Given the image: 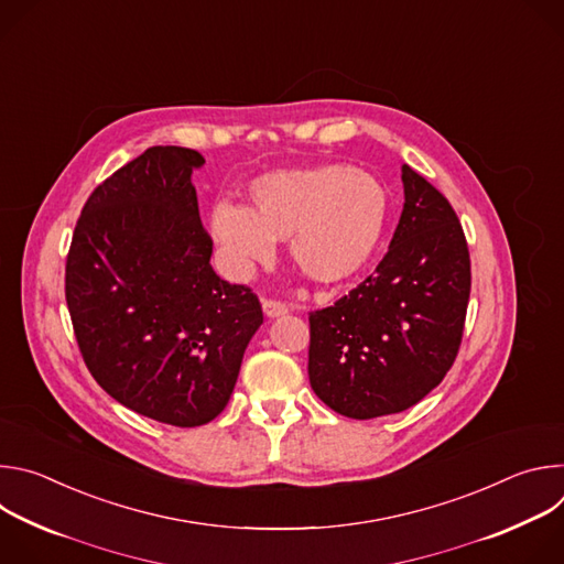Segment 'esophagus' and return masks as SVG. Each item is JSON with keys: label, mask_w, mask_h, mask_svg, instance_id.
Wrapping results in <instances>:
<instances>
[{"label": "esophagus", "mask_w": 564, "mask_h": 564, "mask_svg": "<svg viewBox=\"0 0 564 564\" xmlns=\"http://www.w3.org/2000/svg\"><path fill=\"white\" fill-rule=\"evenodd\" d=\"M263 312H265V316H270V318L283 316V314H288V305H285L283 301H276V299H265V301H263Z\"/></svg>", "instance_id": "obj_1"}]
</instances>
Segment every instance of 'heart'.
Returning <instances> with one entry per match:
<instances>
[{"label": "heart", "mask_w": 564, "mask_h": 564, "mask_svg": "<svg viewBox=\"0 0 564 564\" xmlns=\"http://www.w3.org/2000/svg\"><path fill=\"white\" fill-rule=\"evenodd\" d=\"M388 196L368 172L344 165L283 170L250 185V207L218 203L209 234L234 272L272 257L288 240L294 268L337 283L359 272L383 236Z\"/></svg>", "instance_id": "1"}]
</instances>
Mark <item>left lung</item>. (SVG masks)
<instances>
[{
	"label": "left lung",
	"instance_id": "left-lung-1",
	"mask_svg": "<svg viewBox=\"0 0 564 564\" xmlns=\"http://www.w3.org/2000/svg\"><path fill=\"white\" fill-rule=\"evenodd\" d=\"M404 212L375 272L310 312L307 375L335 413L372 420L422 401L451 370L470 294L462 223L442 192L401 167Z\"/></svg>",
	"mask_w": 564,
	"mask_h": 564
}]
</instances>
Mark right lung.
I'll return each instance as SVG.
<instances>
[{
    "label": "right lung",
    "mask_w": 564,
    "mask_h": 564,
    "mask_svg": "<svg viewBox=\"0 0 564 564\" xmlns=\"http://www.w3.org/2000/svg\"><path fill=\"white\" fill-rule=\"evenodd\" d=\"M205 158L149 147L77 218L64 292L94 379L122 406L192 429L218 417L263 324L259 296L209 265L192 172Z\"/></svg>",
    "instance_id": "1"
}]
</instances>
